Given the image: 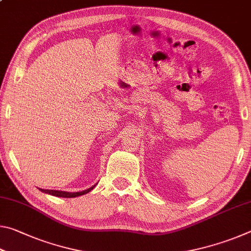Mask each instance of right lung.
I'll return each instance as SVG.
<instances>
[{"mask_svg": "<svg viewBox=\"0 0 251 251\" xmlns=\"http://www.w3.org/2000/svg\"><path fill=\"white\" fill-rule=\"evenodd\" d=\"M95 185L91 187V188H88L86 190H83V192H77V193H67V192H61V190H49V189H41V192L46 193V194H50V195H53V196H56V197H65V198H73V197H77V196H82V195H85L87 193H90L91 190H93L94 188Z\"/></svg>", "mask_w": 251, "mask_h": 251, "instance_id": "right-lung-1", "label": "right lung"}]
</instances>
